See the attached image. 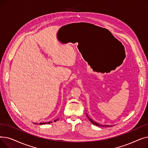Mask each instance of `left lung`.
I'll return each instance as SVG.
<instances>
[{"mask_svg": "<svg viewBox=\"0 0 148 148\" xmlns=\"http://www.w3.org/2000/svg\"><path fill=\"white\" fill-rule=\"evenodd\" d=\"M86 116H87V117H88V118L89 119V120L90 121V122L92 123H93L94 124V125H96V126H98V127H112V125H101V124H99L98 123H97V122H94V121H92L89 116H88V114H86Z\"/></svg>", "mask_w": 148, "mask_h": 148, "instance_id": "1", "label": "left lung"}]
</instances>
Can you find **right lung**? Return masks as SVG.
I'll list each match as a JSON object with an SVG mask.
<instances>
[{
	"label": "right lung",
	"instance_id": "1",
	"mask_svg": "<svg viewBox=\"0 0 148 148\" xmlns=\"http://www.w3.org/2000/svg\"><path fill=\"white\" fill-rule=\"evenodd\" d=\"M58 121V119H56V120H54V122H56V121ZM52 122H42V123H41V122H40V125H42V124H50V123H51ZM35 124H36V123H35ZM37 124V123H36Z\"/></svg>",
	"mask_w": 148,
	"mask_h": 148
}]
</instances>
